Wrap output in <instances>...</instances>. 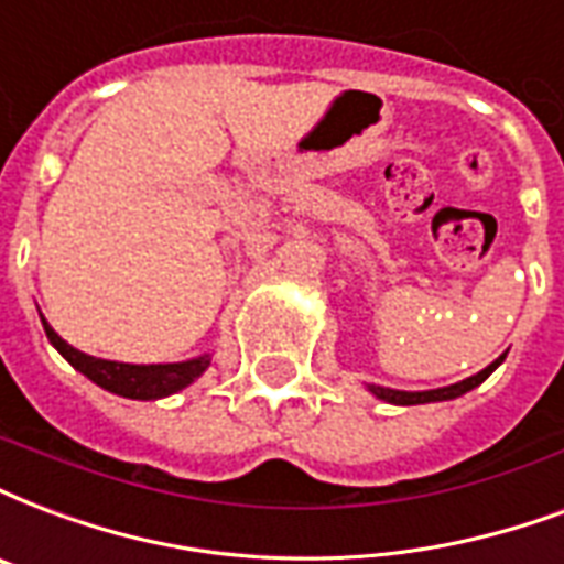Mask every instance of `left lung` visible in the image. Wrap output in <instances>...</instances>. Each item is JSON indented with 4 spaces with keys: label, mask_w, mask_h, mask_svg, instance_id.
<instances>
[{
    "label": "left lung",
    "mask_w": 564,
    "mask_h": 564,
    "mask_svg": "<svg viewBox=\"0 0 564 564\" xmlns=\"http://www.w3.org/2000/svg\"><path fill=\"white\" fill-rule=\"evenodd\" d=\"M506 359V354L499 359H494L488 368H481L478 375H473V378L467 380H458V383H452V387H440V389H425V392H404V389H389V387H368V392L375 398H380V401H387V404H401V408H410V404H434V401H452V398H460L464 392H469V389H476L478 383H485V380L494 375L499 368V362Z\"/></svg>",
    "instance_id": "obj_1"
}]
</instances>
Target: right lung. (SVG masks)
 <instances>
[{
    "instance_id": "1",
    "label": "right lung",
    "mask_w": 564,
    "mask_h": 564,
    "mask_svg": "<svg viewBox=\"0 0 564 564\" xmlns=\"http://www.w3.org/2000/svg\"><path fill=\"white\" fill-rule=\"evenodd\" d=\"M44 333L50 338V345L56 347L58 354L70 362V366L86 375L91 383H97L106 392L121 398H133V401H156V398L175 395L181 389H186L193 380H198L210 366V354L202 357L184 359V362H154V366H137V362H116V359L88 357L83 350H76L74 345H67L65 338L58 336L56 329L50 327L41 315Z\"/></svg>"
}]
</instances>
